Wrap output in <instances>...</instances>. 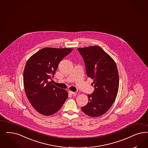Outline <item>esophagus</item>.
Wrapping results in <instances>:
<instances>
[{
    "instance_id": "1",
    "label": "esophagus",
    "mask_w": 148,
    "mask_h": 148,
    "mask_svg": "<svg viewBox=\"0 0 148 148\" xmlns=\"http://www.w3.org/2000/svg\"><path fill=\"white\" fill-rule=\"evenodd\" d=\"M69 92L70 94H72V95H75V94H76V92H73V91H69Z\"/></svg>"
}]
</instances>
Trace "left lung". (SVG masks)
<instances>
[{"mask_svg":"<svg viewBox=\"0 0 148 148\" xmlns=\"http://www.w3.org/2000/svg\"><path fill=\"white\" fill-rule=\"evenodd\" d=\"M87 76L94 80L95 90L88 95V102L82 107L86 115L98 117L113 105L119 89V73L114 60L99 46L79 48ZM92 84V86H93Z\"/></svg>","mask_w":148,"mask_h":148,"instance_id":"1","label":"left lung"}]
</instances>
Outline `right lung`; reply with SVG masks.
<instances>
[{"label":"right lung","mask_w":148,"mask_h":148,"mask_svg":"<svg viewBox=\"0 0 148 148\" xmlns=\"http://www.w3.org/2000/svg\"><path fill=\"white\" fill-rule=\"evenodd\" d=\"M72 48H44L28 60L23 72L27 97L34 108L43 115H51L60 110L68 92L48 81L53 77L60 61Z\"/></svg>","instance_id":"obj_1"}]
</instances>
